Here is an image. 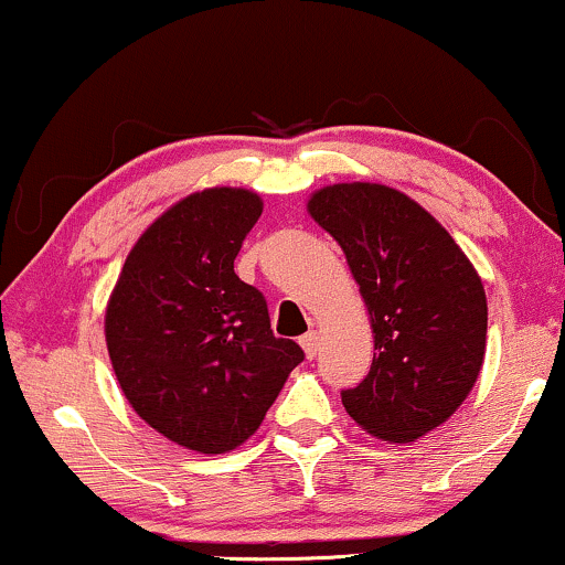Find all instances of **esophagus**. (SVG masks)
<instances>
[{"mask_svg":"<svg viewBox=\"0 0 565 565\" xmlns=\"http://www.w3.org/2000/svg\"><path fill=\"white\" fill-rule=\"evenodd\" d=\"M300 345L305 350V355H308V359H313L316 350H319V332H316V329H310L308 334L300 337Z\"/></svg>","mask_w":565,"mask_h":565,"instance_id":"esophagus-1","label":"esophagus"}]
</instances>
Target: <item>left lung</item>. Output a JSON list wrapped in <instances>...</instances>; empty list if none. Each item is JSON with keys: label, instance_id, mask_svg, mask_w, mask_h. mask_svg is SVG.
<instances>
[{"label": "left lung", "instance_id": "obj_1", "mask_svg": "<svg viewBox=\"0 0 565 565\" xmlns=\"http://www.w3.org/2000/svg\"><path fill=\"white\" fill-rule=\"evenodd\" d=\"M308 212L345 252L374 334L345 412L393 444L436 430L476 385L486 353L481 276L449 231L406 193L380 183L316 191Z\"/></svg>", "mask_w": 565, "mask_h": 565}]
</instances>
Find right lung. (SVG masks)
<instances>
[{"label":"right lung","instance_id":"add662e5","mask_svg":"<svg viewBox=\"0 0 565 565\" xmlns=\"http://www.w3.org/2000/svg\"><path fill=\"white\" fill-rule=\"evenodd\" d=\"M263 201L206 188L170 206L127 255L106 345L129 406L183 449L225 454L260 427L302 348L270 329L263 291L233 274Z\"/></svg>","mask_w":565,"mask_h":565}]
</instances>
